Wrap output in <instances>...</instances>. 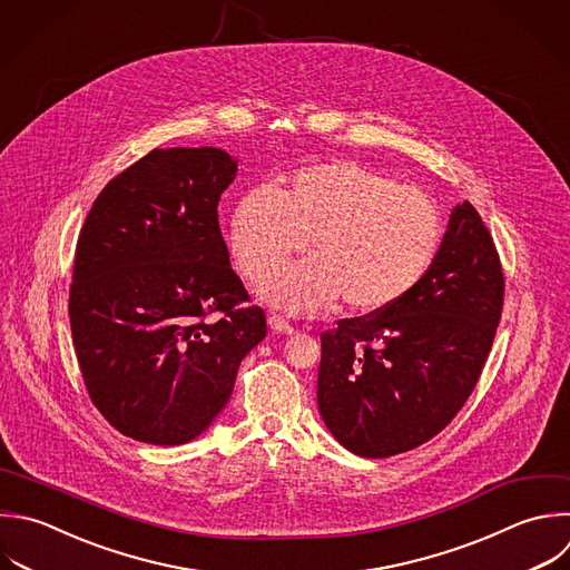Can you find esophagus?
I'll list each match as a JSON object with an SVG mask.
<instances>
[{
	"label": "esophagus",
	"instance_id": "1",
	"mask_svg": "<svg viewBox=\"0 0 570 570\" xmlns=\"http://www.w3.org/2000/svg\"><path fill=\"white\" fill-rule=\"evenodd\" d=\"M269 327H272L274 332H278V334H294V327H292L283 316H278V314H272V316H269Z\"/></svg>",
	"mask_w": 570,
	"mask_h": 570
}]
</instances>
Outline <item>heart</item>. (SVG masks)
Wrapping results in <instances>:
<instances>
[{"mask_svg":"<svg viewBox=\"0 0 570 570\" xmlns=\"http://www.w3.org/2000/svg\"><path fill=\"white\" fill-rule=\"evenodd\" d=\"M305 243L312 258L274 274L263 294L292 312L341 298L370 314L425 278L443 243V216L423 191L350 160L305 167L278 191L256 185L240 194L229 247L249 281L272 274Z\"/></svg>","mask_w":570,"mask_h":570,"instance_id":"b5f03b06","label":"heart"}]
</instances>
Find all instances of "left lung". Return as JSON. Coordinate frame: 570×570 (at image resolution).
<instances>
[{
	"mask_svg": "<svg viewBox=\"0 0 570 570\" xmlns=\"http://www.w3.org/2000/svg\"><path fill=\"white\" fill-rule=\"evenodd\" d=\"M497 247L465 200L439 256L399 303L321 334L318 412L336 441L383 459L439 434L472 394L501 318Z\"/></svg>",
	"mask_w": 570,
	"mask_h": 570,
	"instance_id": "1",
	"label": "left lung"
}]
</instances>
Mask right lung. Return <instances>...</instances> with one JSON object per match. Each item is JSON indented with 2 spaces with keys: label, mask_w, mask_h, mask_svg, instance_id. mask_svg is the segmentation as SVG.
<instances>
[{
  "label": "right lung",
  "mask_w": 570,
  "mask_h": 570,
  "mask_svg": "<svg viewBox=\"0 0 570 570\" xmlns=\"http://www.w3.org/2000/svg\"><path fill=\"white\" fill-rule=\"evenodd\" d=\"M236 160L154 149L96 198L78 238L69 318L87 392L125 436L196 439L267 334L229 265L218 203Z\"/></svg>",
  "instance_id": "add662e5"
}]
</instances>
